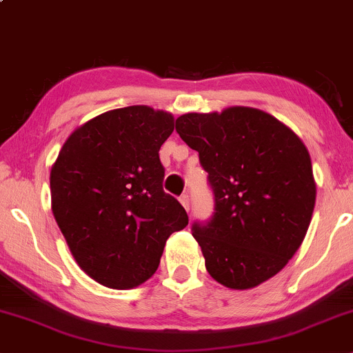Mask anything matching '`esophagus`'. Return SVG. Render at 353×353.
I'll return each instance as SVG.
<instances>
[{"instance_id": "esophagus-1", "label": "esophagus", "mask_w": 353, "mask_h": 353, "mask_svg": "<svg viewBox=\"0 0 353 353\" xmlns=\"http://www.w3.org/2000/svg\"><path fill=\"white\" fill-rule=\"evenodd\" d=\"M179 201H181V204L185 208V210H189V196H188V194H182V196L179 197Z\"/></svg>"}]
</instances>
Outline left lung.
<instances>
[{"label": "left lung", "mask_w": 353, "mask_h": 353, "mask_svg": "<svg viewBox=\"0 0 353 353\" xmlns=\"http://www.w3.org/2000/svg\"><path fill=\"white\" fill-rule=\"evenodd\" d=\"M176 131L199 152L214 194L212 216L192 224L210 277L244 290L281 272L301 247L315 205L302 141L267 112L242 106L182 114Z\"/></svg>", "instance_id": "obj_1"}]
</instances>
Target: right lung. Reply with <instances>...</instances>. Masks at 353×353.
I'll list each match as a JSON object with an SVG mask.
<instances>
[{
    "instance_id": "right-lung-1",
    "label": "right lung",
    "mask_w": 353,
    "mask_h": 353,
    "mask_svg": "<svg viewBox=\"0 0 353 353\" xmlns=\"http://www.w3.org/2000/svg\"><path fill=\"white\" fill-rule=\"evenodd\" d=\"M174 117L148 106L104 112L68 137L51 169L52 214L76 262L111 289H132L159 267L165 241L189 224L164 192L159 149Z\"/></svg>"
}]
</instances>
